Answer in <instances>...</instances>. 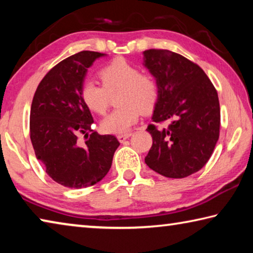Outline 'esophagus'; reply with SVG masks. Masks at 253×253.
<instances>
[{"instance_id":"obj_1","label":"esophagus","mask_w":253,"mask_h":253,"mask_svg":"<svg viewBox=\"0 0 253 253\" xmlns=\"http://www.w3.org/2000/svg\"><path fill=\"white\" fill-rule=\"evenodd\" d=\"M130 136H131L130 132H127V134H122V135H118V136H117V138H118L119 142H121V143H124V142H125V140H126L127 138H129Z\"/></svg>"}]
</instances>
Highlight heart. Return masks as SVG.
<instances>
[{
	"label": "heart",
	"instance_id": "b5f03b06",
	"mask_svg": "<svg viewBox=\"0 0 253 253\" xmlns=\"http://www.w3.org/2000/svg\"><path fill=\"white\" fill-rule=\"evenodd\" d=\"M102 87L93 80H84L80 88L84 104L93 113L104 115L109 106V95L119 89L117 106L101 122V130L107 134H127L138 122L140 113H148L158 99V85L155 78L127 61L116 58L101 68Z\"/></svg>",
	"mask_w": 253,
	"mask_h": 253
}]
</instances>
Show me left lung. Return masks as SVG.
<instances>
[{"instance_id":"8db88e82","label":"left lung","mask_w":253,"mask_h":253,"mask_svg":"<svg viewBox=\"0 0 253 253\" xmlns=\"http://www.w3.org/2000/svg\"><path fill=\"white\" fill-rule=\"evenodd\" d=\"M144 66L156 79L158 99L151 124L153 145L145 157L149 169L169 178H184L207 164L220 134L217 92L205 72L169 50L144 51Z\"/></svg>"}]
</instances>
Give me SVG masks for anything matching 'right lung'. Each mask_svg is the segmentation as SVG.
Masks as SVG:
<instances>
[{"label":"right lung","mask_w":253,"mask_h":253,"mask_svg":"<svg viewBox=\"0 0 253 253\" xmlns=\"http://www.w3.org/2000/svg\"><path fill=\"white\" fill-rule=\"evenodd\" d=\"M105 53L81 51L62 60L41 80L30 113V138L49 176L70 188L91 186L109 172L119 142L91 129L90 110L80 96L88 68ZM93 132L84 144L79 132Z\"/></svg>","instance_id":"add662e5"}]
</instances>
